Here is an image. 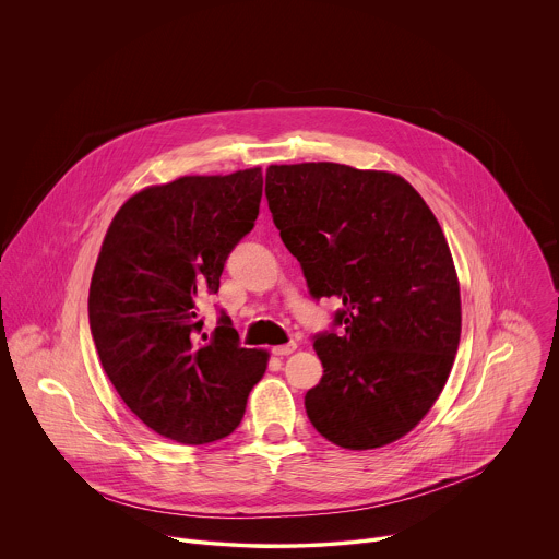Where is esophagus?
<instances>
[{"instance_id": "34e87169", "label": "esophagus", "mask_w": 559, "mask_h": 559, "mask_svg": "<svg viewBox=\"0 0 559 559\" xmlns=\"http://www.w3.org/2000/svg\"><path fill=\"white\" fill-rule=\"evenodd\" d=\"M295 348H297V344H295V342H288V344L273 346V350H271V353H273L275 357H286V355H290Z\"/></svg>"}]
</instances>
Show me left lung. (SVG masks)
I'll return each mask as SVG.
<instances>
[{
  "label": "left lung",
  "instance_id": "8db88e82",
  "mask_svg": "<svg viewBox=\"0 0 559 559\" xmlns=\"http://www.w3.org/2000/svg\"><path fill=\"white\" fill-rule=\"evenodd\" d=\"M273 224L310 295L335 297L333 326L314 335L312 426L346 450L388 445L439 399L461 340L454 260L421 195L396 174L340 163L269 165Z\"/></svg>",
  "mask_w": 559,
  "mask_h": 559
}]
</instances>
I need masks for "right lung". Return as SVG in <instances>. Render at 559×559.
<instances>
[{"mask_svg":"<svg viewBox=\"0 0 559 559\" xmlns=\"http://www.w3.org/2000/svg\"><path fill=\"white\" fill-rule=\"evenodd\" d=\"M260 167L182 176L129 198L116 213L90 284L92 340L124 404L160 437L204 445L228 437L269 353L242 348L230 317L202 331L230 251L251 233Z\"/></svg>","mask_w":559,"mask_h":559,"instance_id":"add662e5","label":"right lung"}]
</instances>
